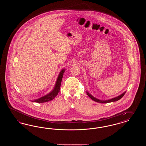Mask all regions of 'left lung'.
I'll return each instance as SVG.
<instances>
[{
	"instance_id": "1",
	"label": "left lung",
	"mask_w": 146,
	"mask_h": 146,
	"mask_svg": "<svg viewBox=\"0 0 146 146\" xmlns=\"http://www.w3.org/2000/svg\"><path fill=\"white\" fill-rule=\"evenodd\" d=\"M87 94L88 95L89 97H90L92 100H93V101H95V102H98V103H110V102H115V101H117L118 100H119L120 99H121L122 97L124 96L125 94V92L124 93L121 94V95H120L119 96H117V97H115V98H111L110 100H105V101H103V100H98L96 98H95V97H94L93 96H92L88 92H86Z\"/></svg>"
}]
</instances>
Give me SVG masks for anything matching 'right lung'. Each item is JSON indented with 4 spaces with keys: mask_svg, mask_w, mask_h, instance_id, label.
Returning a JSON list of instances; mask_svg holds the SVG:
<instances>
[{
    "mask_svg": "<svg viewBox=\"0 0 146 146\" xmlns=\"http://www.w3.org/2000/svg\"><path fill=\"white\" fill-rule=\"evenodd\" d=\"M65 71V69H62V71H60V72L59 73V75L58 76L57 81L55 84V86L52 90V91H51L50 93H49V94H48L47 95H45L44 96L35 100L33 101L32 102H37V103H44V102H49V101L52 100L53 98L57 95L58 94L59 92L62 76H63Z\"/></svg>",
    "mask_w": 146,
    "mask_h": 146,
    "instance_id": "obj_1",
    "label": "right lung"
}]
</instances>
